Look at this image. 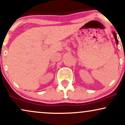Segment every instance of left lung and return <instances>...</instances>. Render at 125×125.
<instances>
[{"mask_svg":"<svg viewBox=\"0 0 125 125\" xmlns=\"http://www.w3.org/2000/svg\"><path fill=\"white\" fill-rule=\"evenodd\" d=\"M113 34H114V36L115 40V41H116V44H118V40L117 39V37H116V33H115V31H113Z\"/></svg>","mask_w":125,"mask_h":125,"instance_id":"left-lung-1","label":"left lung"}]
</instances>
